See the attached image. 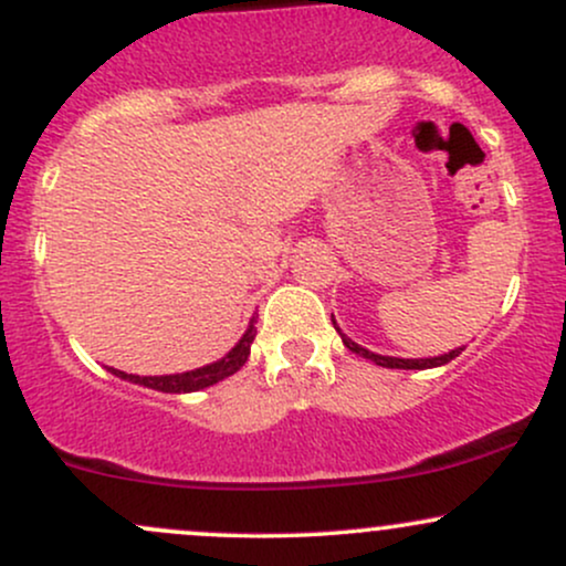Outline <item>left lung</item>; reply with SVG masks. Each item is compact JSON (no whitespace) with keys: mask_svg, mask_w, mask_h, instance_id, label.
<instances>
[{"mask_svg":"<svg viewBox=\"0 0 566 566\" xmlns=\"http://www.w3.org/2000/svg\"><path fill=\"white\" fill-rule=\"evenodd\" d=\"M333 324H335V316H333ZM335 329H337V333H340V327H337V324H335ZM340 337H343V346H346L348 350H354V354L365 356V359L375 361V365H378V367H391V369H431V367H441V365H447V361H452L454 356H460V350H463V348H454V350H450V354L433 356V359H396V356L373 354V350L361 348L359 343H354V340H350V337H346L343 333H340Z\"/></svg>","mask_w":566,"mask_h":566,"instance_id":"8db88e82","label":"left lung"}]
</instances>
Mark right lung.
I'll use <instances>...</instances> for the list:
<instances>
[{"label": "right lung", "instance_id": "add662e5", "mask_svg": "<svg viewBox=\"0 0 566 566\" xmlns=\"http://www.w3.org/2000/svg\"><path fill=\"white\" fill-rule=\"evenodd\" d=\"M252 340H255V319L250 322V327H247L242 340H239L237 346H233L229 354L223 356V359L212 361V365H207V367L191 369V373H180V375H157V378H140V375H127V373H122V369H114V367H112V373L116 375V378L138 382V386L154 388V391H161V394L201 391V388L216 386V382L231 378L233 373H239V369L244 367L247 356H250Z\"/></svg>", "mask_w": 566, "mask_h": 566}]
</instances>
